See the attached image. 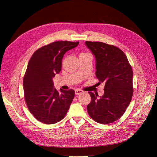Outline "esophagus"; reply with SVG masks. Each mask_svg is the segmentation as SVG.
I'll list each match as a JSON object with an SVG mask.
<instances>
[{"instance_id": "34e87169", "label": "esophagus", "mask_w": 157, "mask_h": 157, "mask_svg": "<svg viewBox=\"0 0 157 157\" xmlns=\"http://www.w3.org/2000/svg\"><path fill=\"white\" fill-rule=\"evenodd\" d=\"M83 93V90H79V89H77L75 90V94L76 95H80L81 94Z\"/></svg>"}]
</instances>
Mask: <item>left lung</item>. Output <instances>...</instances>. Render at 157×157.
Listing matches in <instances>:
<instances>
[{"label": "left lung", "mask_w": 157, "mask_h": 157, "mask_svg": "<svg viewBox=\"0 0 157 157\" xmlns=\"http://www.w3.org/2000/svg\"><path fill=\"white\" fill-rule=\"evenodd\" d=\"M85 44L95 56L97 78L105 83L102 96L88 92L92 99L87 111L96 122L108 124L121 117L130 104L133 95L132 69L118 48L101 42L86 41Z\"/></svg>", "instance_id": "8db88e82"}]
</instances>
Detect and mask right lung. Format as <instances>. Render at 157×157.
Segmentation results:
<instances>
[{"instance_id": "1", "label": "right lung", "mask_w": 157, "mask_h": 157, "mask_svg": "<svg viewBox=\"0 0 157 157\" xmlns=\"http://www.w3.org/2000/svg\"><path fill=\"white\" fill-rule=\"evenodd\" d=\"M79 43L56 41L38 49L29 62L23 78L25 99L33 116L45 124L62 120L74 98L72 89L57 91L53 78L61 71L63 55Z\"/></svg>"}]
</instances>
